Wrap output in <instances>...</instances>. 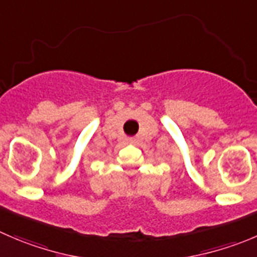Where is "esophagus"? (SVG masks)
<instances>
[{
    "instance_id": "esophagus-1",
    "label": "esophagus",
    "mask_w": 257,
    "mask_h": 257,
    "mask_svg": "<svg viewBox=\"0 0 257 257\" xmlns=\"http://www.w3.org/2000/svg\"><path fill=\"white\" fill-rule=\"evenodd\" d=\"M137 139L136 138H129V142H132V143H134V142H136Z\"/></svg>"
}]
</instances>
